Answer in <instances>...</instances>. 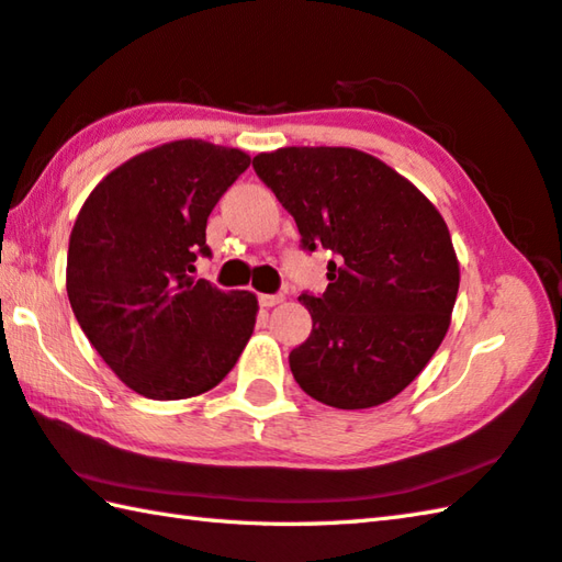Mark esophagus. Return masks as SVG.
Instances as JSON below:
<instances>
[{
  "label": "esophagus",
  "instance_id": "34e87169",
  "mask_svg": "<svg viewBox=\"0 0 562 562\" xmlns=\"http://www.w3.org/2000/svg\"><path fill=\"white\" fill-rule=\"evenodd\" d=\"M258 300H260V306H266V310H270V306L282 304L284 296L282 294H260Z\"/></svg>",
  "mask_w": 562,
  "mask_h": 562
}]
</instances>
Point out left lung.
Wrapping results in <instances>:
<instances>
[{"label":"left lung","instance_id":"left-lung-1","mask_svg":"<svg viewBox=\"0 0 562 562\" xmlns=\"http://www.w3.org/2000/svg\"><path fill=\"white\" fill-rule=\"evenodd\" d=\"M302 246L331 250L328 288L302 294L312 334L290 353L296 384L336 409L397 397L446 338L460 266L438 209L387 162L344 146L252 158Z\"/></svg>","mask_w":562,"mask_h":562}]
</instances>
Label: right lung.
I'll return each mask as SVG.
<instances>
[{
	"mask_svg": "<svg viewBox=\"0 0 562 562\" xmlns=\"http://www.w3.org/2000/svg\"><path fill=\"white\" fill-rule=\"evenodd\" d=\"M250 165L238 148L170 140L114 168L75 218L65 288L114 375L170 402L214 390L256 328L258 296L194 280L206 218Z\"/></svg>",
	"mask_w": 562,
	"mask_h": 562,
	"instance_id": "right-lung-1",
	"label": "right lung"
}]
</instances>
